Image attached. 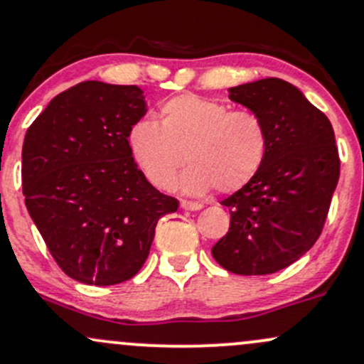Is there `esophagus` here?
Returning a JSON list of instances; mask_svg holds the SVG:
<instances>
[{
    "label": "esophagus",
    "instance_id": "esophagus-1",
    "mask_svg": "<svg viewBox=\"0 0 364 364\" xmlns=\"http://www.w3.org/2000/svg\"><path fill=\"white\" fill-rule=\"evenodd\" d=\"M181 208L186 209V211H198V209H202V204H200V202L181 200Z\"/></svg>",
    "mask_w": 364,
    "mask_h": 364
}]
</instances>
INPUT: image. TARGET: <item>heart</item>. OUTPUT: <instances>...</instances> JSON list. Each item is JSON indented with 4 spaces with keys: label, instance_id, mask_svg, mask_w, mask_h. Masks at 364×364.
Instances as JSON below:
<instances>
[{
    "label": "heart",
    "instance_id": "obj_1",
    "mask_svg": "<svg viewBox=\"0 0 364 364\" xmlns=\"http://www.w3.org/2000/svg\"><path fill=\"white\" fill-rule=\"evenodd\" d=\"M129 148L137 167L160 190L174 185L178 171L188 193L213 186L237 192L258 174L269 150V132L258 113L216 99L181 94L160 106V124L141 118L129 131Z\"/></svg>",
    "mask_w": 364,
    "mask_h": 364
}]
</instances>
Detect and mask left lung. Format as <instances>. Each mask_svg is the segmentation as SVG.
I'll list each match as a JSON object with an SVG mask.
<instances>
[{
    "mask_svg": "<svg viewBox=\"0 0 364 364\" xmlns=\"http://www.w3.org/2000/svg\"><path fill=\"white\" fill-rule=\"evenodd\" d=\"M232 101L258 113L269 150L258 174L225 198L230 228L211 250L228 272L286 269L319 239L340 176L330 120L296 87L279 78L232 87Z\"/></svg>",
    "mask_w": 364,
    "mask_h": 364,
    "instance_id": "left-lung-1",
    "label": "left lung"
}]
</instances>
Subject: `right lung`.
<instances>
[{
  "label": "right lung",
  "mask_w": 364,
  "mask_h": 364,
  "mask_svg": "<svg viewBox=\"0 0 364 364\" xmlns=\"http://www.w3.org/2000/svg\"><path fill=\"white\" fill-rule=\"evenodd\" d=\"M144 113L139 87L89 80L55 95L26 132V208L60 270L83 284L132 279L156 221L178 211L132 159L129 131Z\"/></svg>",
  "instance_id": "right-lung-1"
}]
</instances>
